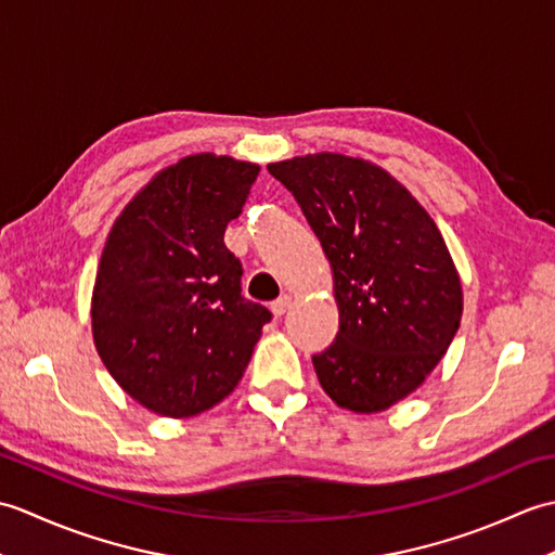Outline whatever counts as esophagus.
<instances>
[{"label":"esophagus","mask_w":555,"mask_h":555,"mask_svg":"<svg viewBox=\"0 0 555 555\" xmlns=\"http://www.w3.org/2000/svg\"><path fill=\"white\" fill-rule=\"evenodd\" d=\"M291 302H293L291 296H281L274 302H271V312H274V317H284L286 310L291 308Z\"/></svg>","instance_id":"1"}]
</instances>
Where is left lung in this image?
I'll list each match as a JSON object with an SVG mask.
<instances>
[{
	"label": "left lung",
	"mask_w": 555,
	"mask_h": 555,
	"mask_svg": "<svg viewBox=\"0 0 555 555\" xmlns=\"http://www.w3.org/2000/svg\"><path fill=\"white\" fill-rule=\"evenodd\" d=\"M267 169L298 199L332 264L338 334L312 358L317 379L358 415L388 410L434 372L463 317L439 227L367 159L314 152Z\"/></svg>",
	"instance_id": "8db88e82"
}]
</instances>
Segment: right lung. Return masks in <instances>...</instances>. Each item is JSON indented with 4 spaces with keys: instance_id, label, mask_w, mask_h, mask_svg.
I'll list each match as a JSON object with an SVG mask.
<instances>
[{
    "instance_id": "obj_1",
    "label": "right lung",
    "mask_w": 555,
    "mask_h": 555,
    "mask_svg": "<svg viewBox=\"0 0 555 555\" xmlns=\"http://www.w3.org/2000/svg\"><path fill=\"white\" fill-rule=\"evenodd\" d=\"M259 164L199 152L157 171L116 217L92 288V340L114 382L162 417L221 403L271 312L241 296L223 245Z\"/></svg>"
}]
</instances>
